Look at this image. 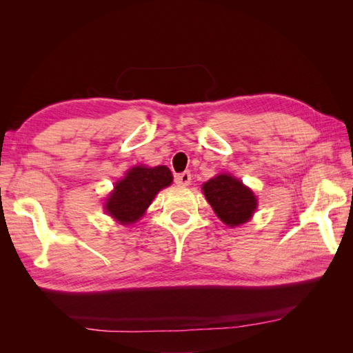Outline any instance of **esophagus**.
Returning <instances> with one entry per match:
<instances>
[{"mask_svg": "<svg viewBox=\"0 0 353 353\" xmlns=\"http://www.w3.org/2000/svg\"><path fill=\"white\" fill-rule=\"evenodd\" d=\"M190 183H191V174L188 172V170H187V172L175 175V184L176 185L187 187V185H190Z\"/></svg>", "mask_w": 353, "mask_h": 353, "instance_id": "34e87169", "label": "esophagus"}]
</instances>
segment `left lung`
<instances>
[{
	"label": "left lung",
	"instance_id": "1",
	"mask_svg": "<svg viewBox=\"0 0 353 353\" xmlns=\"http://www.w3.org/2000/svg\"><path fill=\"white\" fill-rule=\"evenodd\" d=\"M203 193L222 222L230 227L248 222L256 209V197L231 175H218L203 185Z\"/></svg>",
	"mask_w": 353,
	"mask_h": 353
}]
</instances>
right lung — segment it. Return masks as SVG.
I'll return each mask as SVG.
<instances>
[{"label": "right lung", "instance_id": "1", "mask_svg": "<svg viewBox=\"0 0 353 353\" xmlns=\"http://www.w3.org/2000/svg\"><path fill=\"white\" fill-rule=\"evenodd\" d=\"M170 183L172 174L166 166H135L122 181L116 183L105 209L114 219L128 225L140 219L154 196Z\"/></svg>", "mask_w": 353, "mask_h": 353}]
</instances>
